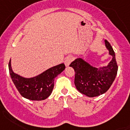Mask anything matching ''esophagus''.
<instances>
[{
	"instance_id": "obj_1",
	"label": "esophagus",
	"mask_w": 130,
	"mask_h": 130,
	"mask_svg": "<svg viewBox=\"0 0 130 130\" xmlns=\"http://www.w3.org/2000/svg\"><path fill=\"white\" fill-rule=\"evenodd\" d=\"M72 60H73V57L72 56H69L66 57V59H65V61H64L65 66H66V67L69 66L70 64V63L72 62Z\"/></svg>"
}]
</instances>
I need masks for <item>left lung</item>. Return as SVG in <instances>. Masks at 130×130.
Returning <instances> with one entry per match:
<instances>
[{
  "label": "left lung",
  "instance_id": "left-lung-1",
  "mask_svg": "<svg viewBox=\"0 0 130 130\" xmlns=\"http://www.w3.org/2000/svg\"><path fill=\"white\" fill-rule=\"evenodd\" d=\"M105 45L109 54L112 56L107 66L96 67L82 58H78L70 65L74 69V84L77 90L88 97H96L104 94L110 88L117 75L118 65L115 52L106 40Z\"/></svg>",
  "mask_w": 130,
  "mask_h": 130
}]
</instances>
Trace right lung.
<instances>
[{"label": "right lung", "instance_id": "1", "mask_svg": "<svg viewBox=\"0 0 130 130\" xmlns=\"http://www.w3.org/2000/svg\"><path fill=\"white\" fill-rule=\"evenodd\" d=\"M9 73L14 84L21 96L30 100H44L50 96L54 88V78L65 69V65L60 64L53 66L40 74L32 78H24L15 74L8 64Z\"/></svg>", "mask_w": 130, "mask_h": 130}]
</instances>
